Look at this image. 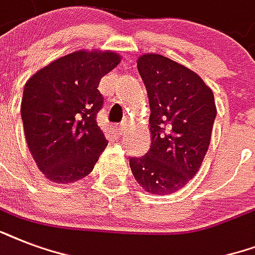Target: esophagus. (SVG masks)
Segmentation results:
<instances>
[{"mask_svg":"<svg viewBox=\"0 0 255 255\" xmlns=\"http://www.w3.org/2000/svg\"><path fill=\"white\" fill-rule=\"evenodd\" d=\"M116 132L119 133V135H124L126 133V131H127V124L126 123H120L116 126Z\"/></svg>","mask_w":255,"mask_h":255,"instance_id":"obj_1","label":"esophagus"}]
</instances>
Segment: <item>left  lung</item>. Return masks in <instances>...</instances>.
<instances>
[{
	"label": "left lung",
	"instance_id": "8db88e82",
	"mask_svg": "<svg viewBox=\"0 0 255 255\" xmlns=\"http://www.w3.org/2000/svg\"><path fill=\"white\" fill-rule=\"evenodd\" d=\"M137 69L149 99L152 140L129 167L149 193H174L197 173L209 148L217 115L213 91L192 70L159 54L141 55Z\"/></svg>",
	"mask_w": 255,
	"mask_h": 255
}]
</instances>
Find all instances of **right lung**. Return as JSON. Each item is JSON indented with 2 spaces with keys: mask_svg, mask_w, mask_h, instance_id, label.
Instances as JSON below:
<instances>
[{
  "mask_svg": "<svg viewBox=\"0 0 255 255\" xmlns=\"http://www.w3.org/2000/svg\"><path fill=\"white\" fill-rule=\"evenodd\" d=\"M120 63L112 51H75L58 58L26 82L21 116L26 143L50 181L87 176L108 141L96 123L103 107L100 79Z\"/></svg>",
  "mask_w": 255,
  "mask_h": 255,
  "instance_id": "obj_1",
  "label": "right lung"
}]
</instances>
